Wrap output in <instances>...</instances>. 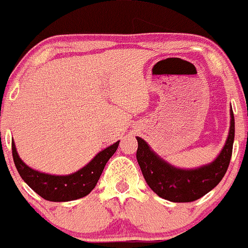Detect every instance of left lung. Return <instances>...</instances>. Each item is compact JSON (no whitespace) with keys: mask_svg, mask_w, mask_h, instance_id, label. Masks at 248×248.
<instances>
[{"mask_svg":"<svg viewBox=\"0 0 248 248\" xmlns=\"http://www.w3.org/2000/svg\"><path fill=\"white\" fill-rule=\"evenodd\" d=\"M234 134L235 123L231 107V127L228 137L214 161L197 168L185 170L175 167L163 160L144 140L137 136V162L147 184L159 197L174 203L193 202L210 192L224 177L233 152Z\"/></svg>","mask_w":248,"mask_h":248,"instance_id":"left-lung-1","label":"left lung"}]
</instances>
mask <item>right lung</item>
I'll return each instance as SVG.
<instances>
[{"mask_svg":"<svg viewBox=\"0 0 248 248\" xmlns=\"http://www.w3.org/2000/svg\"><path fill=\"white\" fill-rule=\"evenodd\" d=\"M119 141L99 152L86 166L67 175H55L31 168L21 160L12 141L13 159L22 180L35 193L50 202H69L88 195L98 183L105 165L116 153Z\"/></svg>","mask_w":248,"mask_h":248,"instance_id":"1","label":"right lung"}]
</instances>
